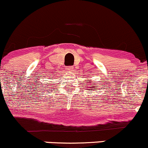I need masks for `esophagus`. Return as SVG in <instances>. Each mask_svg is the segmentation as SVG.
<instances>
[{"mask_svg":"<svg viewBox=\"0 0 148 148\" xmlns=\"http://www.w3.org/2000/svg\"><path fill=\"white\" fill-rule=\"evenodd\" d=\"M66 69L67 71H72V70L74 69V68H73L72 66H66Z\"/></svg>","mask_w":148,"mask_h":148,"instance_id":"1","label":"esophagus"}]
</instances>
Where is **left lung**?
<instances>
[{
  "mask_svg": "<svg viewBox=\"0 0 148 148\" xmlns=\"http://www.w3.org/2000/svg\"><path fill=\"white\" fill-rule=\"evenodd\" d=\"M89 81H91V79H86V82H89ZM89 84H90V82H88ZM85 84L86 85V87H88V86H89V85H87V84ZM92 85V87H89V91H92V90H94V89H97V86H96V85L95 84H91ZM95 91V90H94Z\"/></svg>",
  "mask_w": 148,
  "mask_h": 148,
  "instance_id": "left-lung-1",
  "label": "left lung"
}]
</instances>
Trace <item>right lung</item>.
<instances>
[{"label": "right lung", "instance_id": "1", "mask_svg": "<svg viewBox=\"0 0 148 148\" xmlns=\"http://www.w3.org/2000/svg\"><path fill=\"white\" fill-rule=\"evenodd\" d=\"M46 84H49V83H46ZM49 86H50V85H49V86H46V87H45V88L46 89V88H48V87H49Z\"/></svg>", "mask_w": 148, "mask_h": 148}]
</instances>
